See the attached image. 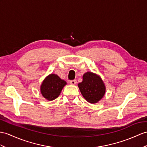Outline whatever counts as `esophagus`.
<instances>
[{
  "mask_svg": "<svg viewBox=\"0 0 147 147\" xmlns=\"http://www.w3.org/2000/svg\"><path fill=\"white\" fill-rule=\"evenodd\" d=\"M70 83L71 85H76L77 84V80H70Z\"/></svg>",
  "mask_w": 147,
  "mask_h": 147,
  "instance_id": "obj_1",
  "label": "esophagus"
}]
</instances>
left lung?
I'll return each instance as SVG.
<instances>
[{
  "label": "left lung",
  "mask_w": 147,
  "mask_h": 147,
  "mask_svg": "<svg viewBox=\"0 0 147 147\" xmlns=\"http://www.w3.org/2000/svg\"><path fill=\"white\" fill-rule=\"evenodd\" d=\"M82 95L88 102L97 103L105 93V86L97 75L87 71L83 76V80L78 84Z\"/></svg>",
  "instance_id": "1"
}]
</instances>
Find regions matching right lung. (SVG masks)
Instances as JSON below:
<instances>
[{"instance_id":"add662e5","label":"right lung","mask_w":147,"mask_h":147,"mask_svg":"<svg viewBox=\"0 0 147 147\" xmlns=\"http://www.w3.org/2000/svg\"><path fill=\"white\" fill-rule=\"evenodd\" d=\"M67 82L62 80L57 75L50 74L43 81L40 86L42 96L48 100H53L59 96Z\"/></svg>"}]
</instances>
